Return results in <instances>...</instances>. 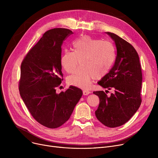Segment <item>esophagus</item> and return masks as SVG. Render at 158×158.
<instances>
[{
	"mask_svg": "<svg viewBox=\"0 0 158 158\" xmlns=\"http://www.w3.org/2000/svg\"><path fill=\"white\" fill-rule=\"evenodd\" d=\"M82 93H83L84 95H87L89 94L91 92H89V90H83V91H82Z\"/></svg>",
	"mask_w": 158,
	"mask_h": 158,
	"instance_id": "obj_1",
	"label": "esophagus"
}]
</instances>
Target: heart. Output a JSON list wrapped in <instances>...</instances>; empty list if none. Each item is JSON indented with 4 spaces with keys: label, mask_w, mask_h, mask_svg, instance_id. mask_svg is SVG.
I'll list each match as a JSON object with an SVG mask.
<instances>
[{
    "label": "heart",
    "mask_w": 158,
    "mask_h": 158,
    "mask_svg": "<svg viewBox=\"0 0 158 158\" xmlns=\"http://www.w3.org/2000/svg\"><path fill=\"white\" fill-rule=\"evenodd\" d=\"M73 51L65 49L61 64L68 73L73 72L78 64L81 66L67 77L69 85L88 89L92 80L104 77L108 73L116 60V48L109 41L82 36L73 42Z\"/></svg>",
    "instance_id": "heart-1"
}]
</instances>
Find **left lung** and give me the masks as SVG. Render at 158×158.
I'll return each mask as SVG.
<instances>
[{
	"label": "left lung",
	"instance_id": "left-lung-1",
	"mask_svg": "<svg viewBox=\"0 0 158 158\" xmlns=\"http://www.w3.org/2000/svg\"><path fill=\"white\" fill-rule=\"evenodd\" d=\"M106 34L114 41L117 54L113 66L98 85L108 90L113 89L114 92L110 97L104 91L94 94L100 101L95 111L97 118L104 126L113 128L126 123L139 107L142 73L138 54L132 45L114 33Z\"/></svg>",
	"mask_w": 158,
	"mask_h": 158
}]
</instances>
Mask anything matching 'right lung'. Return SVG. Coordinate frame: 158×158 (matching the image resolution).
Here are the masks:
<instances>
[{"instance_id":"obj_1","label":"right lung","mask_w":158,"mask_h":158,"mask_svg":"<svg viewBox=\"0 0 158 158\" xmlns=\"http://www.w3.org/2000/svg\"><path fill=\"white\" fill-rule=\"evenodd\" d=\"M72 34L64 28L47 31L21 64L20 96L33 118L48 128L59 127L67 121L82 95L80 88L73 86L56 93L63 80L61 45Z\"/></svg>"}]
</instances>
